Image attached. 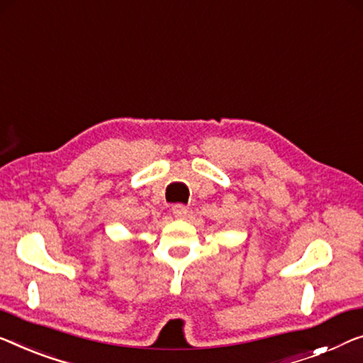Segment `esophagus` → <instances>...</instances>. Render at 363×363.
<instances>
[{
    "label": "esophagus",
    "instance_id": "obj_1",
    "mask_svg": "<svg viewBox=\"0 0 363 363\" xmlns=\"http://www.w3.org/2000/svg\"><path fill=\"white\" fill-rule=\"evenodd\" d=\"M187 212H189V208L186 207V205H182V203L172 205V215H174L176 218H184V216L187 215Z\"/></svg>",
    "mask_w": 363,
    "mask_h": 363
}]
</instances>
